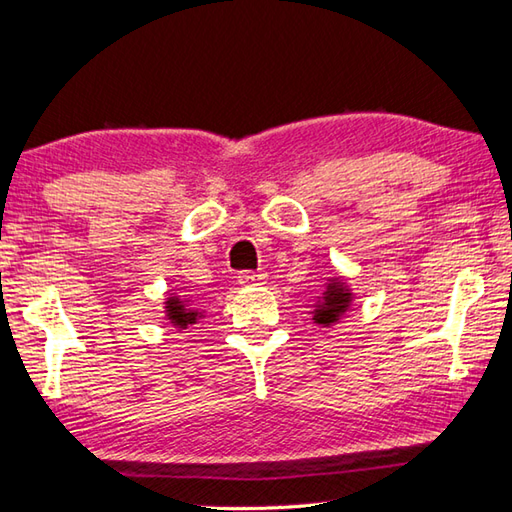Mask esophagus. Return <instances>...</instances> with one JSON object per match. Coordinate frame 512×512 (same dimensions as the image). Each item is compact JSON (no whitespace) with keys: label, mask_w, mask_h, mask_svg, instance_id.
I'll return each instance as SVG.
<instances>
[{"label":"esophagus","mask_w":512,"mask_h":512,"mask_svg":"<svg viewBox=\"0 0 512 512\" xmlns=\"http://www.w3.org/2000/svg\"><path fill=\"white\" fill-rule=\"evenodd\" d=\"M265 274H260V271H241L238 274V283L243 287H256V285H265Z\"/></svg>","instance_id":"esophagus-1"}]
</instances>
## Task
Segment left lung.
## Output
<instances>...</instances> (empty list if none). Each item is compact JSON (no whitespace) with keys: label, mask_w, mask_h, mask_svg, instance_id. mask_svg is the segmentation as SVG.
<instances>
[{"label":"left lung","mask_w":512,"mask_h":512,"mask_svg":"<svg viewBox=\"0 0 512 512\" xmlns=\"http://www.w3.org/2000/svg\"><path fill=\"white\" fill-rule=\"evenodd\" d=\"M353 302V294L344 278H329L325 283V291L314 302V311H311V320L320 327H331L347 314Z\"/></svg>","instance_id":"left-lung-1"}]
</instances>
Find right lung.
<instances>
[{
	"mask_svg": "<svg viewBox=\"0 0 512 512\" xmlns=\"http://www.w3.org/2000/svg\"><path fill=\"white\" fill-rule=\"evenodd\" d=\"M163 305H165L163 307L165 318H168L170 325L174 329H179V331L196 325V322L205 316L203 309H196L192 305V300L183 298V296H168V298H165Z\"/></svg>",
	"mask_w": 512,
	"mask_h": 512,
	"instance_id": "add662e5",
	"label": "right lung"
}]
</instances>
